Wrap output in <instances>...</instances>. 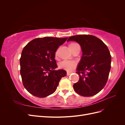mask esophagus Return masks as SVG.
I'll use <instances>...</instances> for the list:
<instances>
[{
	"instance_id": "esophagus-1",
	"label": "esophagus",
	"mask_w": 125,
	"mask_h": 125,
	"mask_svg": "<svg viewBox=\"0 0 125 125\" xmlns=\"http://www.w3.org/2000/svg\"><path fill=\"white\" fill-rule=\"evenodd\" d=\"M71 73H70V72H67V75H69Z\"/></svg>"
}]
</instances>
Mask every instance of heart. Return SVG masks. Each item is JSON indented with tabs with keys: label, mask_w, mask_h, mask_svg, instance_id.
Returning a JSON list of instances; mask_svg holds the SVG:
<instances>
[{
	"label": "heart",
	"mask_w": 125,
	"mask_h": 125,
	"mask_svg": "<svg viewBox=\"0 0 125 125\" xmlns=\"http://www.w3.org/2000/svg\"><path fill=\"white\" fill-rule=\"evenodd\" d=\"M68 46L70 50L73 52L74 51L76 50L77 48L79 47V45L74 42H71L69 43ZM57 52H56L55 57L57 58ZM76 62L73 61H66V60H65V61H62L59 64V67L60 68L68 71H72L76 67Z\"/></svg>",
	"instance_id": "b5f03b06"
}]
</instances>
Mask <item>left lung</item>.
<instances>
[{
  "mask_svg": "<svg viewBox=\"0 0 125 125\" xmlns=\"http://www.w3.org/2000/svg\"><path fill=\"white\" fill-rule=\"evenodd\" d=\"M78 42L82 56L76 73L79 80L73 85L75 92L83 96H92L103 89L107 81L111 68V55L103 41L91 35L69 37L67 41Z\"/></svg>",
  "mask_w": 125,
  "mask_h": 125,
  "instance_id": "1",
  "label": "left lung"
}]
</instances>
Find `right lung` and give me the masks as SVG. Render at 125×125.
<instances>
[{"instance_id": "right-lung-1", "label": "right lung", "mask_w": 125, "mask_h": 125, "mask_svg": "<svg viewBox=\"0 0 125 125\" xmlns=\"http://www.w3.org/2000/svg\"><path fill=\"white\" fill-rule=\"evenodd\" d=\"M67 40L45 37L33 40L22 50L20 59V74L23 86L33 95L45 97L53 93L62 77L66 75L57 67L55 52Z\"/></svg>"}]
</instances>
